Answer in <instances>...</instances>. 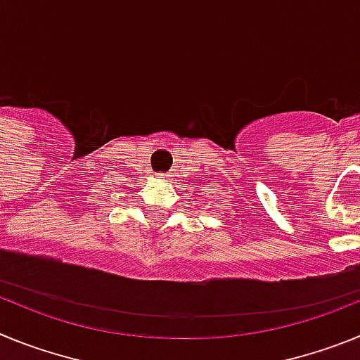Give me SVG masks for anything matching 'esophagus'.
Returning a JSON list of instances; mask_svg holds the SVG:
<instances>
[{"label":"esophagus","instance_id":"1","mask_svg":"<svg viewBox=\"0 0 360 360\" xmlns=\"http://www.w3.org/2000/svg\"><path fill=\"white\" fill-rule=\"evenodd\" d=\"M158 176H160V178H165V174H164V173H160V174H158Z\"/></svg>","mask_w":360,"mask_h":360}]
</instances>
